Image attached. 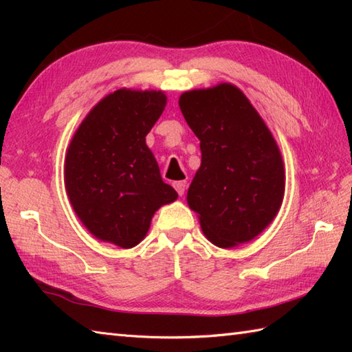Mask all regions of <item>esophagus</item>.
<instances>
[{
	"label": "esophagus",
	"mask_w": 352,
	"mask_h": 352,
	"mask_svg": "<svg viewBox=\"0 0 352 352\" xmlns=\"http://www.w3.org/2000/svg\"><path fill=\"white\" fill-rule=\"evenodd\" d=\"M172 186H174V188H175L178 195H180V197L184 195V192H186V182H174V183H172Z\"/></svg>",
	"instance_id": "1"
}]
</instances>
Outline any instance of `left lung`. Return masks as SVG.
<instances>
[{"label":"left lung","mask_w":352,"mask_h":352,"mask_svg":"<svg viewBox=\"0 0 352 352\" xmlns=\"http://www.w3.org/2000/svg\"><path fill=\"white\" fill-rule=\"evenodd\" d=\"M178 106L201 148V166L188 190L190 210L219 248L251 242L275 219L286 189L271 130L231 83L183 92Z\"/></svg>","instance_id":"8db88e82"}]
</instances>
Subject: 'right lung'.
<instances>
[{
	"label": "right lung",
	"mask_w": 352,
	"mask_h": 352,
	"mask_svg": "<svg viewBox=\"0 0 352 352\" xmlns=\"http://www.w3.org/2000/svg\"><path fill=\"white\" fill-rule=\"evenodd\" d=\"M163 91L118 89L96 102L65 157L74 212L98 241L129 250L144 241L154 213L178 193L163 183L145 138L166 107Z\"/></svg>",
	"instance_id": "add662e5"
}]
</instances>
